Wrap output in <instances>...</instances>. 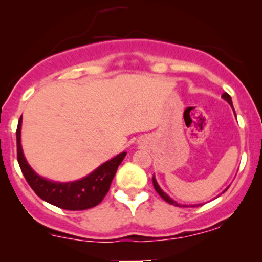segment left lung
Returning <instances> with one entry per match:
<instances>
[{"instance_id": "8db88e82", "label": "left lung", "mask_w": 262, "mask_h": 262, "mask_svg": "<svg viewBox=\"0 0 262 262\" xmlns=\"http://www.w3.org/2000/svg\"><path fill=\"white\" fill-rule=\"evenodd\" d=\"M222 97H223L224 100L227 101L228 103H229L231 107H233V102H231V97H230L229 95H228L227 92H224L223 95H222ZM233 110H234V108H233ZM152 185H154V188H155V191L158 192V193L160 194V197H161V198H164V200L166 201L167 203H170V204H175V206H177V207H181V204H179V203H177V202H175V201H173L172 198L167 196V194L165 193L164 191H162V189L160 188V186H159V185H158V182H156V180H155V177H154V176H152ZM183 207H186V206H183ZM192 207H196V204H194V206H192Z\"/></svg>"}]
</instances>
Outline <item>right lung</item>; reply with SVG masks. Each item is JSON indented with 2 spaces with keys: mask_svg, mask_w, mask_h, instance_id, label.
Returning a JSON list of instances; mask_svg holds the SVG:
<instances>
[{
  "mask_svg": "<svg viewBox=\"0 0 262 262\" xmlns=\"http://www.w3.org/2000/svg\"><path fill=\"white\" fill-rule=\"evenodd\" d=\"M20 128H22V117L18 121L16 132L18 164L28 185L41 200L68 210L89 209L102 202L107 192L110 191L111 182L127 152H121L116 158L102 164L90 175L77 181L54 182L39 176L27 162L20 145Z\"/></svg>",
  "mask_w": 262,
  "mask_h": 262,
  "instance_id": "obj_1",
  "label": "right lung"
}]
</instances>
